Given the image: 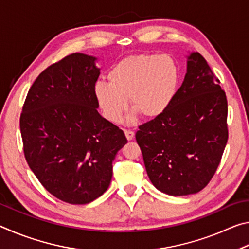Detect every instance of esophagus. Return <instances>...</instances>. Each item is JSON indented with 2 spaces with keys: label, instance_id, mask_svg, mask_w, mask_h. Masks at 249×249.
<instances>
[{
  "label": "esophagus",
  "instance_id": "obj_1",
  "mask_svg": "<svg viewBox=\"0 0 249 249\" xmlns=\"http://www.w3.org/2000/svg\"><path fill=\"white\" fill-rule=\"evenodd\" d=\"M124 133H125L126 138H127L128 141H132L133 138H134V136H135V133L133 132V130H130V129H125Z\"/></svg>",
  "mask_w": 249,
  "mask_h": 249
}]
</instances>
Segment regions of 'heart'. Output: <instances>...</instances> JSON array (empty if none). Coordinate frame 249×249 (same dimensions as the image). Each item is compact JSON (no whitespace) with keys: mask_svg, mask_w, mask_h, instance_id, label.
<instances>
[{"mask_svg":"<svg viewBox=\"0 0 249 249\" xmlns=\"http://www.w3.org/2000/svg\"><path fill=\"white\" fill-rule=\"evenodd\" d=\"M180 68L169 54L142 53L123 59L107 73L108 83L94 84L93 95L102 115L120 122L128 107L146 119L162 115L178 93ZM134 115L132 119H134Z\"/></svg>","mask_w":249,"mask_h":249,"instance_id":"1","label":"heart"}]
</instances>
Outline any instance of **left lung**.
Listing matches in <instances>:
<instances>
[{"instance_id": "obj_1", "label": "left lung", "mask_w": 249, "mask_h": 249, "mask_svg": "<svg viewBox=\"0 0 249 249\" xmlns=\"http://www.w3.org/2000/svg\"><path fill=\"white\" fill-rule=\"evenodd\" d=\"M226 121L227 100L220 80L199 53H192L169 108L136 133L151 183L175 196L205 188L229 140Z\"/></svg>"}]
</instances>
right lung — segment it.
<instances>
[{"label": "right lung", "instance_id": "add662e5", "mask_svg": "<svg viewBox=\"0 0 249 249\" xmlns=\"http://www.w3.org/2000/svg\"><path fill=\"white\" fill-rule=\"evenodd\" d=\"M95 57L71 53L45 69L20 114L24 155L39 182L57 199L87 204L107 190L112 162L127 140L98 112Z\"/></svg>", "mask_w": 249, "mask_h": 249}]
</instances>
